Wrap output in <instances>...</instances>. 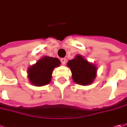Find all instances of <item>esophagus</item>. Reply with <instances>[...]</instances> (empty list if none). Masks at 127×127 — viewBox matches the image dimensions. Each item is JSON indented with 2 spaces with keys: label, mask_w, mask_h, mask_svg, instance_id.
<instances>
[{
  "label": "esophagus",
  "mask_w": 127,
  "mask_h": 127,
  "mask_svg": "<svg viewBox=\"0 0 127 127\" xmlns=\"http://www.w3.org/2000/svg\"><path fill=\"white\" fill-rule=\"evenodd\" d=\"M61 62H62V64L63 65H65V62H66V59H65V58H62L61 59Z\"/></svg>",
  "instance_id": "34e87169"
}]
</instances>
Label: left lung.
<instances>
[{
    "mask_svg": "<svg viewBox=\"0 0 127 127\" xmlns=\"http://www.w3.org/2000/svg\"><path fill=\"white\" fill-rule=\"evenodd\" d=\"M67 65L70 68L73 81L77 84L87 85L91 84L96 77V67L80 55H77L75 59L68 61Z\"/></svg>",
    "mask_w": 127,
    "mask_h": 127,
    "instance_id": "8db88e82",
    "label": "left lung"
}]
</instances>
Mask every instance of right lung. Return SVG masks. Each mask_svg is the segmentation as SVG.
<instances>
[{
  "label": "right lung",
  "instance_id": "1",
  "mask_svg": "<svg viewBox=\"0 0 127 127\" xmlns=\"http://www.w3.org/2000/svg\"><path fill=\"white\" fill-rule=\"evenodd\" d=\"M61 64L57 58L45 57L31 65L28 70V77L35 86H43L51 81L52 74L55 67Z\"/></svg>",
  "mask_w": 127,
  "mask_h": 127
}]
</instances>
